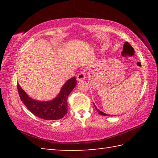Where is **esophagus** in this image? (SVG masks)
Here are the masks:
<instances>
[{
  "label": "esophagus",
  "instance_id": "obj_1",
  "mask_svg": "<svg viewBox=\"0 0 158 158\" xmlns=\"http://www.w3.org/2000/svg\"><path fill=\"white\" fill-rule=\"evenodd\" d=\"M85 78V73L84 70H82V71H81V73H79L78 74V75H77V81H83V80H84Z\"/></svg>",
  "mask_w": 158,
  "mask_h": 158
}]
</instances>
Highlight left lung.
<instances>
[{"label": "left lung", "mask_w": 158, "mask_h": 158, "mask_svg": "<svg viewBox=\"0 0 158 158\" xmlns=\"http://www.w3.org/2000/svg\"><path fill=\"white\" fill-rule=\"evenodd\" d=\"M94 106H95V109H96V110H97V111L98 112V113L99 114H100V115H102V116H109V115H107V114H106L105 113H103V112H102L101 111H100V110H99V109L97 108V107H96V106H95V105H94Z\"/></svg>", "instance_id": "obj_1"}]
</instances>
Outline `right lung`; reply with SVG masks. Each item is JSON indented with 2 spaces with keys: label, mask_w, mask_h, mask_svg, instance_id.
Instances as JSON below:
<instances>
[{
  "label": "right lung",
  "mask_w": 158,
  "mask_h": 158,
  "mask_svg": "<svg viewBox=\"0 0 158 158\" xmlns=\"http://www.w3.org/2000/svg\"><path fill=\"white\" fill-rule=\"evenodd\" d=\"M77 79L73 77L69 79L61 89L56 98L48 102H40L29 98L17 84V90L21 100L35 116L44 120H58L62 118L68 112V99L69 93L75 87Z\"/></svg>",
  "instance_id": "obj_1"
}]
</instances>
